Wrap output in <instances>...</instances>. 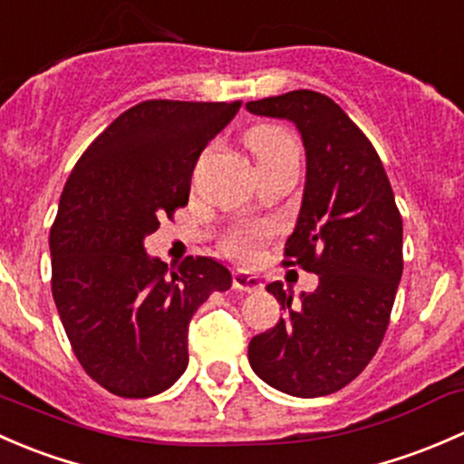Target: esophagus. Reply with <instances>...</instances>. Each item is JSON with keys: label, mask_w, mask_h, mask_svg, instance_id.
<instances>
[{"label": "esophagus", "mask_w": 464, "mask_h": 464, "mask_svg": "<svg viewBox=\"0 0 464 464\" xmlns=\"http://www.w3.org/2000/svg\"><path fill=\"white\" fill-rule=\"evenodd\" d=\"M232 288L234 290H243V293H259L264 288L259 276L247 275V272H234L232 275Z\"/></svg>", "instance_id": "34e87169"}]
</instances>
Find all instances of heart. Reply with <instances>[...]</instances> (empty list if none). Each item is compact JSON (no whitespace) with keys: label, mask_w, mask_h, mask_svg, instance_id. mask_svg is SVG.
<instances>
[{"label":"heart","mask_w":464,"mask_h":464,"mask_svg":"<svg viewBox=\"0 0 464 464\" xmlns=\"http://www.w3.org/2000/svg\"><path fill=\"white\" fill-rule=\"evenodd\" d=\"M247 150L256 159V165L267 167L290 156H299V145L290 131L276 125L255 127L246 138ZM270 237L267 226H238L232 227L223 238V252L238 261H252L261 243Z\"/></svg>","instance_id":"heart-1"}]
</instances>
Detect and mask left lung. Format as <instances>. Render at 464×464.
<instances>
[{"label":"left lung","instance_id":"1","mask_svg":"<svg viewBox=\"0 0 464 464\" xmlns=\"http://www.w3.org/2000/svg\"><path fill=\"white\" fill-rule=\"evenodd\" d=\"M255 116L284 118L302 133L305 185L284 266L319 276L314 293H267L285 310L252 337V371L281 393L319 398L343 389L373 360L402 276V217L369 138L317 91L247 102Z\"/></svg>","mask_w":464,"mask_h":464}]
</instances>
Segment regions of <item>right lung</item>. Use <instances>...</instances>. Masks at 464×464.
Listing matches in <instances>:
<instances>
[{
  "instance_id": "obj_1",
  "label": "right lung",
  "mask_w": 464,
  "mask_h": 464,
  "mask_svg": "<svg viewBox=\"0 0 464 464\" xmlns=\"http://www.w3.org/2000/svg\"><path fill=\"white\" fill-rule=\"evenodd\" d=\"M241 102L147 100L75 162L53 227V299L82 369L113 395L151 398L188 369V326L232 275L209 256L169 270L145 238L189 200L200 151Z\"/></svg>"
}]
</instances>
